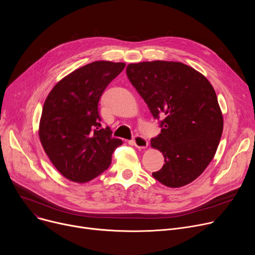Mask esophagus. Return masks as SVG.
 <instances>
[{
	"label": "esophagus",
	"mask_w": 255,
	"mask_h": 255,
	"mask_svg": "<svg viewBox=\"0 0 255 255\" xmlns=\"http://www.w3.org/2000/svg\"><path fill=\"white\" fill-rule=\"evenodd\" d=\"M132 143L134 144L137 149L139 150H143L148 146V140H146L145 137L141 136V135H135L132 139Z\"/></svg>",
	"instance_id": "1"
}]
</instances>
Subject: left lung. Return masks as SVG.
I'll list each match as a JSON object with an SVG mask.
<instances>
[{"label": "left lung", "mask_w": 255, "mask_h": 255, "mask_svg": "<svg viewBox=\"0 0 255 255\" xmlns=\"http://www.w3.org/2000/svg\"><path fill=\"white\" fill-rule=\"evenodd\" d=\"M126 73L161 127L151 143L165 163L153 177L171 188L191 183L212 161L222 135L215 90L203 74L180 62L129 64Z\"/></svg>", "instance_id": "left-lung-1"}]
</instances>
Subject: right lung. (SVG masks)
I'll use <instances>...</instances> for the list:
<instances>
[{
	"mask_svg": "<svg viewBox=\"0 0 255 255\" xmlns=\"http://www.w3.org/2000/svg\"><path fill=\"white\" fill-rule=\"evenodd\" d=\"M125 68L124 63L98 61L58 83L47 96L39 137L52 164L73 182L84 183L110 167L123 141L101 126L98 103L106 87Z\"/></svg>",
	"mask_w": 255,
	"mask_h": 255,
	"instance_id": "add662e5",
	"label": "right lung"
}]
</instances>
